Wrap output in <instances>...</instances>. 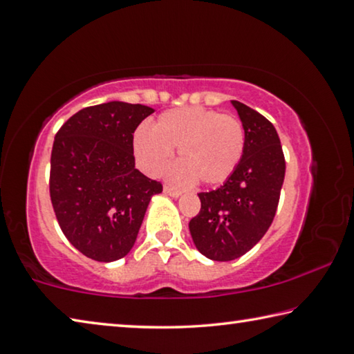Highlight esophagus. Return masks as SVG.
<instances>
[{
  "mask_svg": "<svg viewBox=\"0 0 354 354\" xmlns=\"http://www.w3.org/2000/svg\"><path fill=\"white\" fill-rule=\"evenodd\" d=\"M164 194L173 196V198H178V196H181V192H179L178 189L170 187V185H164Z\"/></svg>",
  "mask_w": 354,
  "mask_h": 354,
  "instance_id": "esophagus-1",
  "label": "esophagus"
}]
</instances>
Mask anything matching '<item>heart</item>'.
Returning <instances> with one entry per match:
<instances>
[{"mask_svg":"<svg viewBox=\"0 0 354 354\" xmlns=\"http://www.w3.org/2000/svg\"><path fill=\"white\" fill-rule=\"evenodd\" d=\"M137 162L149 175H156L171 159L178 148L183 162L170 171L179 184L196 179L207 185L221 184L242 160L245 129L239 118L206 107H179L164 112L153 131L139 128L134 134Z\"/></svg>","mask_w":354,"mask_h":354,"instance_id":"b5f03b06","label":"heart"}]
</instances>
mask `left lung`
I'll return each mask as SVG.
<instances>
[{
    "instance_id": "left-lung-1",
    "label": "left lung",
    "mask_w": 354,
    "mask_h": 354,
    "mask_svg": "<svg viewBox=\"0 0 354 354\" xmlns=\"http://www.w3.org/2000/svg\"><path fill=\"white\" fill-rule=\"evenodd\" d=\"M245 129L242 160L223 185L198 194L189 221L195 247L212 261H232L261 241L277 214L286 160L277 129L259 112L231 101Z\"/></svg>"
}]
</instances>
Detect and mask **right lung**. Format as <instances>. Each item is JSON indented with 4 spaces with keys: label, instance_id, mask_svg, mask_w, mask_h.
Listing matches in <instances>:
<instances>
[{
    "label": "right lung",
    "instance_id": "obj_1",
    "mask_svg": "<svg viewBox=\"0 0 354 354\" xmlns=\"http://www.w3.org/2000/svg\"><path fill=\"white\" fill-rule=\"evenodd\" d=\"M153 112L123 101L84 107L55 137L53 209L68 242L93 261L127 256L151 196L162 192V184L137 170L134 160V131Z\"/></svg>",
    "mask_w": 354,
    "mask_h": 354
}]
</instances>
